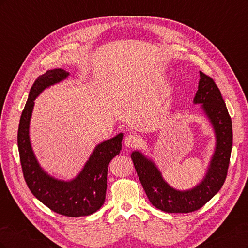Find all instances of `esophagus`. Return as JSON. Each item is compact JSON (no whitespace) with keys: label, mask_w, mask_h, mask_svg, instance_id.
<instances>
[{"label":"esophagus","mask_w":248,"mask_h":248,"mask_svg":"<svg viewBox=\"0 0 248 248\" xmlns=\"http://www.w3.org/2000/svg\"><path fill=\"white\" fill-rule=\"evenodd\" d=\"M139 144V137L134 134H127L124 139V145L127 148H133Z\"/></svg>","instance_id":"34e87169"}]
</instances>
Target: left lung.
<instances>
[{
  "label": "left lung",
  "instance_id": "8db88e82",
  "mask_svg": "<svg viewBox=\"0 0 248 248\" xmlns=\"http://www.w3.org/2000/svg\"><path fill=\"white\" fill-rule=\"evenodd\" d=\"M193 104L200 108L211 125L215 146L204 177L192 188L180 190L164 180L156 162L140 150L131 159L140 181L151 204L168 213H188L204 206L218 192L227 177L232 146V120L219 89L211 78L200 72L199 86Z\"/></svg>",
  "mask_w": 248,
  "mask_h": 248
}]
</instances>
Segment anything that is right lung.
Wrapping results in <instances>:
<instances>
[{
	"instance_id": "right-lung-1",
	"label": "right lung",
	"mask_w": 248,
	"mask_h": 248,
	"mask_svg": "<svg viewBox=\"0 0 248 248\" xmlns=\"http://www.w3.org/2000/svg\"><path fill=\"white\" fill-rule=\"evenodd\" d=\"M70 76L62 68L47 70L34 82L20 117L17 145L22 172L34 196L52 211L70 217L87 216L104 204L108 169L110 160L122 149L123 133L96 145L78 174L70 179H58L44 170L34 153L30 139V123L35 100L44 90Z\"/></svg>"
}]
</instances>
